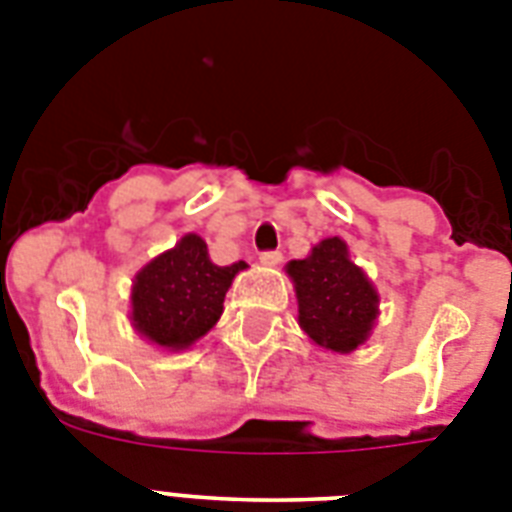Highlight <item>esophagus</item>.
Masks as SVG:
<instances>
[{"instance_id":"34e87169","label":"esophagus","mask_w":512,"mask_h":512,"mask_svg":"<svg viewBox=\"0 0 512 512\" xmlns=\"http://www.w3.org/2000/svg\"><path fill=\"white\" fill-rule=\"evenodd\" d=\"M260 263L268 265V268H276L281 263V252H263L260 255Z\"/></svg>"}]
</instances>
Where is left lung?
<instances>
[{"instance_id":"left-lung-1","label":"left lung","mask_w":512,"mask_h":512,"mask_svg":"<svg viewBox=\"0 0 512 512\" xmlns=\"http://www.w3.org/2000/svg\"><path fill=\"white\" fill-rule=\"evenodd\" d=\"M287 276L295 284L297 324L311 342L345 356L369 340L380 316V295L364 268L350 260L340 236L313 244L303 260H289Z\"/></svg>"}]
</instances>
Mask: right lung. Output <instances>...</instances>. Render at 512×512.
Here are the masks:
<instances>
[{
    "label": "right lung",
    "instance_id": "add662e5",
    "mask_svg": "<svg viewBox=\"0 0 512 512\" xmlns=\"http://www.w3.org/2000/svg\"><path fill=\"white\" fill-rule=\"evenodd\" d=\"M244 260L215 265L207 241L185 233L172 249L148 260L132 279L130 321L143 340L162 350H185L199 342L223 316L225 292Z\"/></svg>",
    "mask_w": 512,
    "mask_h": 512
}]
</instances>
